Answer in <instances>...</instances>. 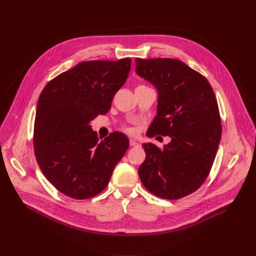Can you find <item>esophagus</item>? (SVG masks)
Wrapping results in <instances>:
<instances>
[{"label": "esophagus", "mask_w": 256, "mask_h": 256, "mask_svg": "<svg viewBox=\"0 0 256 256\" xmlns=\"http://www.w3.org/2000/svg\"><path fill=\"white\" fill-rule=\"evenodd\" d=\"M130 144L132 146V147H136V146H138V142L134 140H130Z\"/></svg>", "instance_id": "1"}]
</instances>
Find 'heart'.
<instances>
[{
  "instance_id": "b5f03b06",
  "label": "heart",
  "mask_w": 256,
  "mask_h": 256,
  "mask_svg": "<svg viewBox=\"0 0 256 256\" xmlns=\"http://www.w3.org/2000/svg\"><path fill=\"white\" fill-rule=\"evenodd\" d=\"M122 130H124L126 132L130 134H134L136 132V128H134V126H124Z\"/></svg>"
}]
</instances>
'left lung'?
I'll return each mask as SVG.
<instances>
[{"instance_id":"obj_1","label":"left lung","mask_w":256,"mask_h":256,"mask_svg":"<svg viewBox=\"0 0 256 256\" xmlns=\"http://www.w3.org/2000/svg\"><path fill=\"white\" fill-rule=\"evenodd\" d=\"M136 74L158 90L157 116L151 136H171L162 149L142 144L146 159L138 167L151 194L178 200L198 190L212 166L222 136L218 102L208 81L175 58H136Z\"/></svg>"}]
</instances>
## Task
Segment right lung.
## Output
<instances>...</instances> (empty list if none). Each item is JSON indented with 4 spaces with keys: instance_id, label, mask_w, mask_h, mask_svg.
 Segmentation results:
<instances>
[{
    "instance_id": "right-lung-1",
    "label": "right lung",
    "mask_w": 256,
    "mask_h": 256,
    "mask_svg": "<svg viewBox=\"0 0 256 256\" xmlns=\"http://www.w3.org/2000/svg\"><path fill=\"white\" fill-rule=\"evenodd\" d=\"M130 58L86 60L66 70L44 88L34 120L33 148L40 168L64 196L86 200L110 180L130 140L120 132L99 140L91 120L110 109L126 83Z\"/></svg>"
}]
</instances>
